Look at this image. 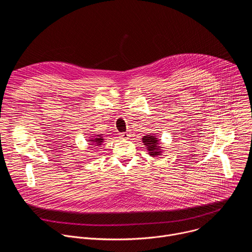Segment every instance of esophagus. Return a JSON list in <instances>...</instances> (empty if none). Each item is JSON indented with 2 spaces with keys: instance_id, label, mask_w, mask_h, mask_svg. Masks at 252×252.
Wrapping results in <instances>:
<instances>
[{
  "instance_id": "esophagus-1",
  "label": "esophagus",
  "mask_w": 252,
  "mask_h": 252,
  "mask_svg": "<svg viewBox=\"0 0 252 252\" xmlns=\"http://www.w3.org/2000/svg\"><path fill=\"white\" fill-rule=\"evenodd\" d=\"M120 137H122L123 139H128L130 137V133L129 132H123L120 134Z\"/></svg>"
}]
</instances>
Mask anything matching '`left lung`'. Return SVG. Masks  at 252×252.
Masks as SVG:
<instances>
[{
	"label": "left lung",
	"mask_w": 252,
	"mask_h": 252,
	"mask_svg": "<svg viewBox=\"0 0 252 252\" xmlns=\"http://www.w3.org/2000/svg\"><path fill=\"white\" fill-rule=\"evenodd\" d=\"M141 139L143 142V146H146L151 157L157 158V157L162 155L163 150L160 147L159 138H158L156 134L155 135H151V134L143 135Z\"/></svg>",
	"instance_id": "obj_1"
}]
</instances>
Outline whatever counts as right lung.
Masks as SVG:
<instances>
[{"label":"right lung","mask_w":252,"mask_h":252,"mask_svg":"<svg viewBox=\"0 0 252 252\" xmlns=\"http://www.w3.org/2000/svg\"><path fill=\"white\" fill-rule=\"evenodd\" d=\"M104 138L102 137V134H95V135H92L89 137L88 139V143L92 147L90 149H93V150H95L94 149V147L97 149V147H100L102 145Z\"/></svg>","instance_id":"obj_1"}]
</instances>
